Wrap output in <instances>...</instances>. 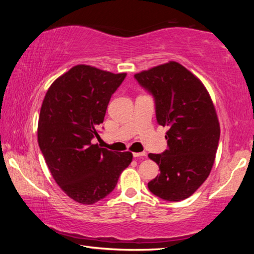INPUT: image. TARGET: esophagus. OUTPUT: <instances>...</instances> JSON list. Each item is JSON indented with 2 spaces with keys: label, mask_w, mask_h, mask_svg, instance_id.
Returning a JSON list of instances; mask_svg holds the SVG:
<instances>
[{
  "label": "esophagus",
  "mask_w": 254,
  "mask_h": 254,
  "mask_svg": "<svg viewBox=\"0 0 254 254\" xmlns=\"http://www.w3.org/2000/svg\"><path fill=\"white\" fill-rule=\"evenodd\" d=\"M133 157H134V158H143V157H145V152H134V153H133Z\"/></svg>",
  "instance_id": "obj_1"
}]
</instances>
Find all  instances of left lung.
<instances>
[{
    "label": "left lung",
    "instance_id": "obj_1",
    "mask_svg": "<svg viewBox=\"0 0 254 254\" xmlns=\"http://www.w3.org/2000/svg\"><path fill=\"white\" fill-rule=\"evenodd\" d=\"M151 94L159 126L168 127V149L149 153L160 175L149 182L153 195L168 201L188 198L212 170L220 140V123L205 86L176 62L134 75Z\"/></svg>",
    "mask_w": 254,
    "mask_h": 254
}]
</instances>
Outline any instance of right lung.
Here are the masks:
<instances>
[{"instance_id": "right-lung-1", "label": "right lung", "mask_w": 254, "mask_h": 254, "mask_svg": "<svg viewBox=\"0 0 254 254\" xmlns=\"http://www.w3.org/2000/svg\"><path fill=\"white\" fill-rule=\"evenodd\" d=\"M126 76L77 65L54 81L42 102L38 143L56 183L77 203L91 205L106 197L132 161L131 152L92 143Z\"/></svg>"}]
</instances>
